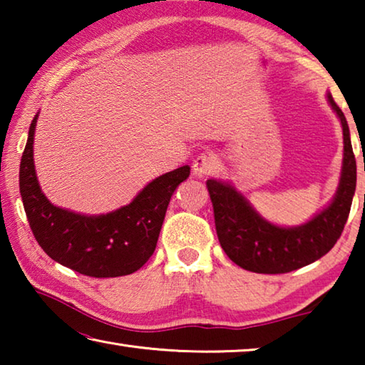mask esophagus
Segmentation results:
<instances>
[{"label": "esophagus", "instance_id": "1", "mask_svg": "<svg viewBox=\"0 0 365 365\" xmlns=\"http://www.w3.org/2000/svg\"><path fill=\"white\" fill-rule=\"evenodd\" d=\"M217 168V159L211 153H201L200 156L195 159L193 163V174L196 177H206L211 175Z\"/></svg>", "mask_w": 365, "mask_h": 365}]
</instances>
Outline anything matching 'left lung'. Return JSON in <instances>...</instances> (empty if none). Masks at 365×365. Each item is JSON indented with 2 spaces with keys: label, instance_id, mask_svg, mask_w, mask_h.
<instances>
[{
  "label": "left lung",
  "instance_id": "left-lung-1",
  "mask_svg": "<svg viewBox=\"0 0 365 365\" xmlns=\"http://www.w3.org/2000/svg\"><path fill=\"white\" fill-rule=\"evenodd\" d=\"M327 101L343 128V165L336 193L322 211L301 225L282 227L264 219L232 183L207 180L222 250L240 267L256 274H287L325 256L341 237L356 191V158L343 110Z\"/></svg>",
  "mask_w": 365,
  "mask_h": 365
}]
</instances>
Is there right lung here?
<instances>
[{
  "label": "right lung",
  "instance_id": "1",
  "mask_svg": "<svg viewBox=\"0 0 365 365\" xmlns=\"http://www.w3.org/2000/svg\"><path fill=\"white\" fill-rule=\"evenodd\" d=\"M38 113L29 128L19 170L21 196L35 240L46 255L78 274L106 279L137 272L156 250L175 188L190 175L183 165L154 178L132 202L108 214L88 215L54 206L40 188L34 163Z\"/></svg>",
  "mask_w": 365,
  "mask_h": 365
}]
</instances>
